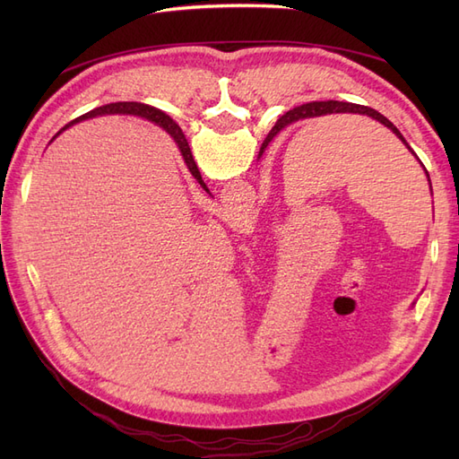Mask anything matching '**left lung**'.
I'll return each instance as SVG.
<instances>
[{
	"instance_id": "1",
	"label": "left lung",
	"mask_w": 459,
	"mask_h": 459,
	"mask_svg": "<svg viewBox=\"0 0 459 459\" xmlns=\"http://www.w3.org/2000/svg\"><path fill=\"white\" fill-rule=\"evenodd\" d=\"M339 113H352V115H366V117H369V118H373V120H377V122H381L383 126H386L388 130H391L398 140L404 143L406 147H408V151L411 152V155L418 159V155H415L413 152V149L408 145V142L404 140V135H402L400 132H398V128L394 126V124L388 120L386 117H383L381 113H377V110L375 108H371V107H366V105H356V103H344V101H312V103H304V105H300V107H295V108H290V110H287V113L277 120V124L273 126V130L270 132V135L266 137V142L262 143V147H260V152H258V157H262V152H264V149L268 147V142H272V137L277 134V132H281L285 126H290V124L293 122H299V120H307V118H317V117H325V115H339ZM420 160V159H418ZM420 164L423 166V162L420 160ZM423 170H425V174H427V178H429V172H427V169L423 166ZM429 184H430V179H429ZM430 193H433V189H430Z\"/></svg>"
}]
</instances>
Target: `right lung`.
<instances>
[{
    "label": "right lung",
    "instance_id": "right-lung-1",
    "mask_svg": "<svg viewBox=\"0 0 459 459\" xmlns=\"http://www.w3.org/2000/svg\"><path fill=\"white\" fill-rule=\"evenodd\" d=\"M101 115H130V117H142V118H147V120H151V122H157L162 130H166V132L170 134V137L176 142L179 152H182V157H184V160H186V164H187V169H189L191 176L195 178L197 182L201 184V187L208 193L206 184L203 182L201 172H199L197 164H195V159H193V155H191V149H189V143H187V140H186V135H184L182 128H179L178 124H176L170 117H166V115L162 113V110H159V108H155V107L145 105V103H137V101H118V103L103 105V107H97V108L90 110V113H86V115H82V117L71 120V122L66 124L65 128H61V132H65L66 128H71L73 124H76V122H82V120H86V118H93V117H101ZM61 132H57V135H59ZM57 135H55V137H57ZM55 137H53V140H55ZM53 140H51V142H53Z\"/></svg>",
    "mask_w": 459,
    "mask_h": 459
}]
</instances>
